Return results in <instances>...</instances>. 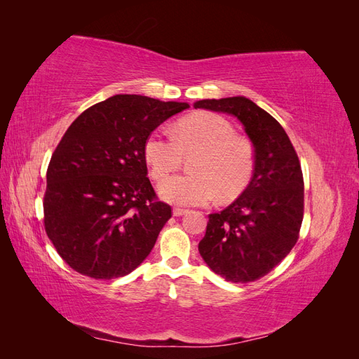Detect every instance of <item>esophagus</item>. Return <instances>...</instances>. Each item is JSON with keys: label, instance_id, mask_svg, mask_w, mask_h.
Returning a JSON list of instances; mask_svg holds the SVG:
<instances>
[{"label": "esophagus", "instance_id": "obj_1", "mask_svg": "<svg viewBox=\"0 0 359 359\" xmlns=\"http://www.w3.org/2000/svg\"><path fill=\"white\" fill-rule=\"evenodd\" d=\"M186 212H187V210L178 208V206H177V208H173V215H175V217H181V215H184Z\"/></svg>", "mask_w": 359, "mask_h": 359}]
</instances>
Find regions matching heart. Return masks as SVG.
<instances>
[{
    "mask_svg": "<svg viewBox=\"0 0 359 359\" xmlns=\"http://www.w3.org/2000/svg\"><path fill=\"white\" fill-rule=\"evenodd\" d=\"M191 153V173L170 177L160 184V196L170 203L203 205L215 196L223 202L231 201L252 178V147L235 136L233 126L220 115L203 112L182 118L173 133L157 128L144 145V156L156 181L177 170L184 154Z\"/></svg>",
    "mask_w": 359,
    "mask_h": 359,
    "instance_id": "1",
    "label": "heart"
}]
</instances>
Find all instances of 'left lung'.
Wrapping results in <instances>:
<instances>
[{"label": "left lung", "instance_id": "obj_1", "mask_svg": "<svg viewBox=\"0 0 359 359\" xmlns=\"http://www.w3.org/2000/svg\"><path fill=\"white\" fill-rule=\"evenodd\" d=\"M194 107L236 116L255 148L252 181L227 208L208 215L199 253L227 281L259 280L299 238L304 178L297 151L277 119L245 97L199 100Z\"/></svg>", "mask_w": 359, "mask_h": 359}]
</instances>
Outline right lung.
<instances>
[{
    "label": "right lung",
    "instance_id": "obj_1",
    "mask_svg": "<svg viewBox=\"0 0 359 359\" xmlns=\"http://www.w3.org/2000/svg\"><path fill=\"white\" fill-rule=\"evenodd\" d=\"M187 103L118 94L74 119L50 157L43 198L45 231L70 268L111 280L132 273L153 250L170 205L148 180V135Z\"/></svg>",
    "mask_w": 359,
    "mask_h": 359
}]
</instances>
